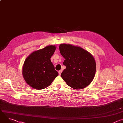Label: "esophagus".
<instances>
[{
	"mask_svg": "<svg viewBox=\"0 0 123 123\" xmlns=\"http://www.w3.org/2000/svg\"><path fill=\"white\" fill-rule=\"evenodd\" d=\"M62 72V70H60V71H59L58 72V73H59V75H61Z\"/></svg>",
	"mask_w": 123,
	"mask_h": 123,
	"instance_id": "esophagus-1",
	"label": "esophagus"
}]
</instances>
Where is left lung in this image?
Listing matches in <instances>:
<instances>
[{"label": "left lung", "mask_w": 123, "mask_h": 123, "mask_svg": "<svg viewBox=\"0 0 123 123\" xmlns=\"http://www.w3.org/2000/svg\"><path fill=\"white\" fill-rule=\"evenodd\" d=\"M60 54L65 59L66 67L61 76L67 84L75 89H82L93 80L96 72L93 56L83 48L71 44H61Z\"/></svg>", "instance_id": "left-lung-1"}]
</instances>
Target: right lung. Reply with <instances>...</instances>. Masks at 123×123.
Segmentation results:
<instances>
[{
  "label": "right lung",
  "mask_w": 123,
  "mask_h": 123,
  "mask_svg": "<svg viewBox=\"0 0 123 123\" xmlns=\"http://www.w3.org/2000/svg\"><path fill=\"white\" fill-rule=\"evenodd\" d=\"M56 49L50 45L33 51L26 59L22 74L26 82L36 90H42L49 86L58 75L50 61Z\"/></svg>",
  "instance_id": "obj_1"
}]
</instances>
